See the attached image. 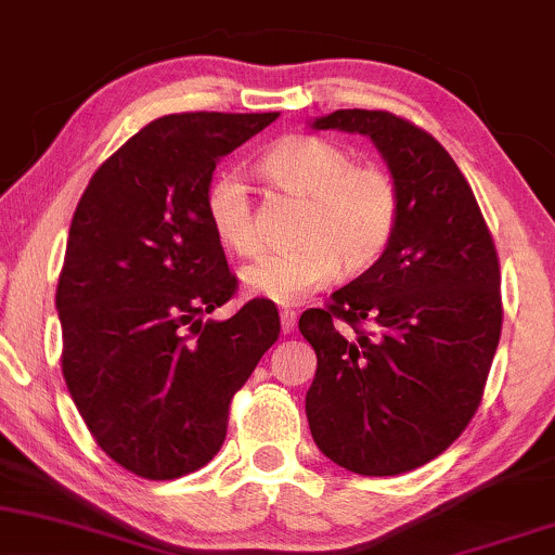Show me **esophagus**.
<instances>
[{"label": "esophagus", "instance_id": "1", "mask_svg": "<svg viewBox=\"0 0 555 555\" xmlns=\"http://www.w3.org/2000/svg\"><path fill=\"white\" fill-rule=\"evenodd\" d=\"M296 311H291V309H285V311H280V330L285 332V335H288V332H293L296 330Z\"/></svg>", "mask_w": 555, "mask_h": 555}]
</instances>
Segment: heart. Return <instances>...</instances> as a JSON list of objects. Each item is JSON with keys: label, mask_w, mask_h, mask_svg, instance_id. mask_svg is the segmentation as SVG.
Instances as JSON below:
<instances>
[{"label": "heart", "mask_w": 555, "mask_h": 555, "mask_svg": "<svg viewBox=\"0 0 555 555\" xmlns=\"http://www.w3.org/2000/svg\"><path fill=\"white\" fill-rule=\"evenodd\" d=\"M267 184L304 199L291 249L264 251L241 267V288L278 306L304 301L335 272L356 275L387 249L400 220L395 179L376 166H353L337 142L324 137H285L259 158ZM205 218L212 236L236 254L257 246L249 189L233 171L207 184Z\"/></svg>", "instance_id": "1"}]
</instances>
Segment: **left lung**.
I'll return each instance as SVG.
<instances>
[{
	"mask_svg": "<svg viewBox=\"0 0 555 555\" xmlns=\"http://www.w3.org/2000/svg\"><path fill=\"white\" fill-rule=\"evenodd\" d=\"M311 129L374 142L400 192L382 257L301 314L317 353L306 418L324 457L400 475L439 457L480 405L501 337L499 257L470 184L431 134L389 111L340 108ZM372 332L343 336L334 319Z\"/></svg>",
	"mask_w": 555,
	"mask_h": 555,
	"instance_id": "8db88e82",
	"label": "left lung"
}]
</instances>
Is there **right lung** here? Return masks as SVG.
I'll return each mask as SVG.
<instances>
[{"instance_id": "1", "label": "right lung", "mask_w": 555, "mask_h": 555, "mask_svg": "<svg viewBox=\"0 0 555 555\" xmlns=\"http://www.w3.org/2000/svg\"><path fill=\"white\" fill-rule=\"evenodd\" d=\"M275 119L160 116L77 202L56 285L64 382L98 447L140 478H181L218 454L231 397L280 335L270 301L205 322L236 291L205 218L207 184Z\"/></svg>"}]
</instances>
